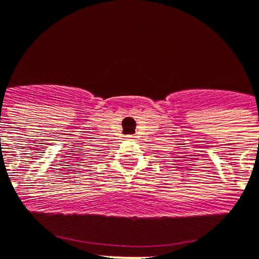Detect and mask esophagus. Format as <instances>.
<instances>
[{
  "label": "esophagus",
  "instance_id": "esophagus-1",
  "mask_svg": "<svg viewBox=\"0 0 259 259\" xmlns=\"http://www.w3.org/2000/svg\"><path fill=\"white\" fill-rule=\"evenodd\" d=\"M127 138H130V139H133V138H135V137H133V135H129V137Z\"/></svg>",
  "mask_w": 259,
  "mask_h": 259
}]
</instances>
